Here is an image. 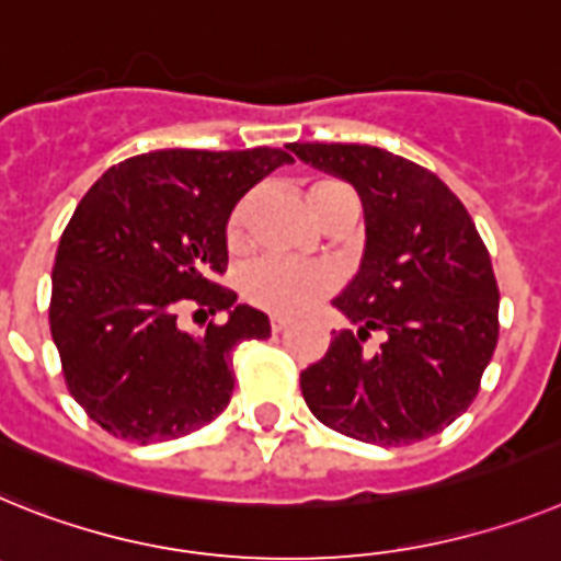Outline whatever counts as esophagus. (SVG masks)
Segmentation results:
<instances>
[{"mask_svg": "<svg viewBox=\"0 0 561 561\" xmlns=\"http://www.w3.org/2000/svg\"><path fill=\"white\" fill-rule=\"evenodd\" d=\"M291 320L289 318H280V314H275V318L270 320V327H272V332H284L286 327H289Z\"/></svg>", "mask_w": 561, "mask_h": 561, "instance_id": "esophagus-1", "label": "esophagus"}]
</instances>
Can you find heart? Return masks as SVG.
Returning <instances> with one entry per match:
<instances>
[{"label": "heart", "instance_id": "obj_1", "mask_svg": "<svg viewBox=\"0 0 561 561\" xmlns=\"http://www.w3.org/2000/svg\"><path fill=\"white\" fill-rule=\"evenodd\" d=\"M352 195L346 184L340 181H318L309 186V204L323 218L334 198ZM249 198L238 201V207L229 213L227 221V241L229 247H238L247 232ZM337 286V272L327 263H291L284 257H263L247 266L241 275V291L249 304L257 309H266L272 314H298L327 298L329 291Z\"/></svg>", "mask_w": 561, "mask_h": 561}]
</instances>
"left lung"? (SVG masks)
<instances>
[{"instance_id": "8db88e82", "label": "left lung", "mask_w": 561, "mask_h": 561, "mask_svg": "<svg viewBox=\"0 0 561 561\" xmlns=\"http://www.w3.org/2000/svg\"><path fill=\"white\" fill-rule=\"evenodd\" d=\"M354 184L366 213V255L334 300L357 329L300 375L314 417L352 439L409 445L473 403L500 337V286L462 201L425 167L368 144H289ZM387 334L381 352L362 343Z\"/></svg>"}]
</instances>
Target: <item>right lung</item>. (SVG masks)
<instances>
[{
    "instance_id": "right-lung-1",
    "label": "right lung",
    "mask_w": 561,
    "mask_h": 561,
    "mask_svg": "<svg viewBox=\"0 0 561 561\" xmlns=\"http://www.w3.org/2000/svg\"><path fill=\"white\" fill-rule=\"evenodd\" d=\"M291 161L286 150H156L110 167L61 232L50 334L67 391L93 423L133 443L204 428L234 389L241 340L270 337V318L218 284L234 204ZM186 308L227 311L201 335Z\"/></svg>"
}]
</instances>
